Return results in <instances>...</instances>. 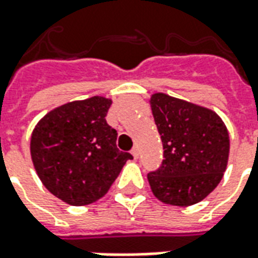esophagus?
<instances>
[{
    "mask_svg": "<svg viewBox=\"0 0 258 258\" xmlns=\"http://www.w3.org/2000/svg\"><path fill=\"white\" fill-rule=\"evenodd\" d=\"M131 155L134 156V159H138V155H140V153H138V148H137V146H134V148L131 149Z\"/></svg>",
    "mask_w": 258,
    "mask_h": 258,
    "instance_id": "obj_1",
    "label": "esophagus"
}]
</instances>
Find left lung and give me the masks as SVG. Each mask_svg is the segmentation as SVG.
<instances>
[{"mask_svg": "<svg viewBox=\"0 0 258 258\" xmlns=\"http://www.w3.org/2000/svg\"><path fill=\"white\" fill-rule=\"evenodd\" d=\"M151 105L164 149L162 166L148 173L152 192L167 205L199 203L227 168V127L213 110L166 94L152 95Z\"/></svg>", "mask_w": 258, "mask_h": 258, "instance_id": "obj_1", "label": "left lung"}]
</instances>
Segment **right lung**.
Segmentation results:
<instances>
[{"mask_svg": "<svg viewBox=\"0 0 258 258\" xmlns=\"http://www.w3.org/2000/svg\"><path fill=\"white\" fill-rule=\"evenodd\" d=\"M110 99L92 96L53 109L31 134L30 152L49 192L72 206L105 196L127 160L118 151L117 131L106 123Z\"/></svg>", "mask_w": 258, "mask_h": 258, "instance_id": "obj_1", "label": "right lung"}]
</instances>
